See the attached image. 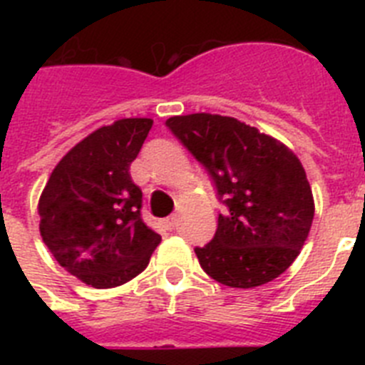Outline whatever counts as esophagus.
<instances>
[{"label":"esophagus","instance_id":"1","mask_svg":"<svg viewBox=\"0 0 365 365\" xmlns=\"http://www.w3.org/2000/svg\"><path fill=\"white\" fill-rule=\"evenodd\" d=\"M177 221H179V219H177V215H170V217L164 219L163 225H164V228H166V230H173V228L177 227Z\"/></svg>","mask_w":365,"mask_h":365}]
</instances>
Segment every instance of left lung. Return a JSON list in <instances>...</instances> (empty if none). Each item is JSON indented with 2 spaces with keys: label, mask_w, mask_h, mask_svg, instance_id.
Returning <instances> with one entry per match:
<instances>
[{
  "label": "left lung",
  "mask_w": 365,
  "mask_h": 365,
  "mask_svg": "<svg viewBox=\"0 0 365 365\" xmlns=\"http://www.w3.org/2000/svg\"><path fill=\"white\" fill-rule=\"evenodd\" d=\"M166 125L205 164L228 208L214 240L195 248L202 270L235 289L278 278L298 257L314 217L311 185L294 151L222 115H180Z\"/></svg>",
  "instance_id": "8db88e82"
}]
</instances>
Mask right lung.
<instances>
[{"mask_svg": "<svg viewBox=\"0 0 365 365\" xmlns=\"http://www.w3.org/2000/svg\"><path fill=\"white\" fill-rule=\"evenodd\" d=\"M151 125V118H120L89 133L54 166L38 201L43 243L95 289L133 279L160 243L140 219L143 192L130 175Z\"/></svg>", "mask_w": 365, "mask_h": 365, "instance_id": "add662e5", "label": "right lung"}]
</instances>
